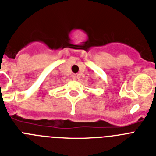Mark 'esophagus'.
<instances>
[{
  "label": "esophagus",
  "mask_w": 156,
  "mask_h": 156,
  "mask_svg": "<svg viewBox=\"0 0 156 156\" xmlns=\"http://www.w3.org/2000/svg\"><path fill=\"white\" fill-rule=\"evenodd\" d=\"M72 78H73L74 80H76V79H78V76L76 75V74H74V75L72 76Z\"/></svg>",
  "instance_id": "34e87169"
}]
</instances>
